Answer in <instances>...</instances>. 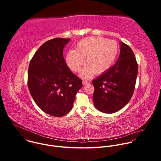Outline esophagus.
<instances>
[{
  "mask_svg": "<svg viewBox=\"0 0 161 161\" xmlns=\"http://www.w3.org/2000/svg\"><path fill=\"white\" fill-rule=\"evenodd\" d=\"M90 83V81L87 80H83V85H87Z\"/></svg>",
  "mask_w": 161,
  "mask_h": 161,
  "instance_id": "esophagus-1",
  "label": "esophagus"
}]
</instances>
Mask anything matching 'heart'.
Masks as SVG:
<instances>
[{
    "label": "heart",
    "mask_w": 161,
    "mask_h": 161,
    "mask_svg": "<svg viewBox=\"0 0 161 161\" xmlns=\"http://www.w3.org/2000/svg\"><path fill=\"white\" fill-rule=\"evenodd\" d=\"M119 47L114 40L101 37H88L80 40L75 50L67 53L66 62L75 73L80 71L86 58V65L81 75L88 78L92 74L101 75L112 66L119 53Z\"/></svg>",
    "instance_id": "1"
}]
</instances>
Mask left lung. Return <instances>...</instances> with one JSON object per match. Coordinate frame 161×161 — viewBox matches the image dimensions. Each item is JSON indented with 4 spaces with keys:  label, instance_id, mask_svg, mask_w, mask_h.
I'll list each match as a JSON object with an SVG mask.
<instances>
[{
    "label": "left lung",
    "instance_id": "1",
    "mask_svg": "<svg viewBox=\"0 0 161 161\" xmlns=\"http://www.w3.org/2000/svg\"><path fill=\"white\" fill-rule=\"evenodd\" d=\"M119 57L112 67L92 81L96 108L106 113L124 108L134 93L137 75V63L132 49L121 42Z\"/></svg>",
    "mask_w": 161,
    "mask_h": 161
}]
</instances>
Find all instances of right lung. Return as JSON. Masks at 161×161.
<instances>
[{"instance_id":"add662e5","label":"right lung","mask_w":161,"mask_h":161,"mask_svg":"<svg viewBox=\"0 0 161 161\" xmlns=\"http://www.w3.org/2000/svg\"><path fill=\"white\" fill-rule=\"evenodd\" d=\"M70 39L54 38L42 44L32 58L28 72V87L44 113L60 117L69 112L82 81L72 73L63 57Z\"/></svg>"}]
</instances>
